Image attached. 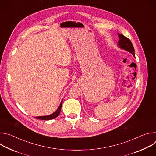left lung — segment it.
Segmentation results:
<instances>
[{
	"instance_id": "1",
	"label": "left lung",
	"mask_w": 156,
	"mask_h": 156,
	"mask_svg": "<svg viewBox=\"0 0 156 156\" xmlns=\"http://www.w3.org/2000/svg\"><path fill=\"white\" fill-rule=\"evenodd\" d=\"M118 36L119 37V40L117 44L119 48L121 49L129 52V53L132 54L133 56L135 57V49H134V48H133V46L131 41L123 34L118 33Z\"/></svg>"
}]
</instances>
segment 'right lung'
Listing matches in <instances>:
<instances>
[{"label": "right lung", "instance_id": "obj_1", "mask_svg": "<svg viewBox=\"0 0 156 156\" xmlns=\"http://www.w3.org/2000/svg\"><path fill=\"white\" fill-rule=\"evenodd\" d=\"M62 101H63V99L62 100L61 102H60V104L59 105L58 108L55 111V112L51 114V115H46V116H39V117H36V118L37 119H39V120H52V119H54L55 118H56L60 114V110H61V108H62Z\"/></svg>", "mask_w": 156, "mask_h": 156}]
</instances>
